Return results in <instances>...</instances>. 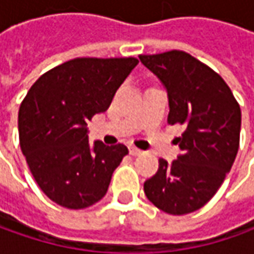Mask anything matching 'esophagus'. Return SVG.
<instances>
[{"label": "esophagus", "instance_id": "obj_1", "mask_svg": "<svg viewBox=\"0 0 254 254\" xmlns=\"http://www.w3.org/2000/svg\"><path fill=\"white\" fill-rule=\"evenodd\" d=\"M141 152V150H138V148H135V147H130V154L134 155V157H135V155H140Z\"/></svg>", "mask_w": 254, "mask_h": 254}]
</instances>
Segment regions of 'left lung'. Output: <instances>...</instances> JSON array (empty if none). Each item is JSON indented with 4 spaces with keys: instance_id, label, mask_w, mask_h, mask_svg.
<instances>
[{
    "instance_id": "1",
    "label": "left lung",
    "mask_w": 254,
    "mask_h": 254,
    "mask_svg": "<svg viewBox=\"0 0 254 254\" xmlns=\"http://www.w3.org/2000/svg\"><path fill=\"white\" fill-rule=\"evenodd\" d=\"M168 94L170 124L185 131L175 138L181 155L160 160L157 174L144 182L150 202L170 215L200 209L219 190L239 150V103L209 66L182 51L140 55Z\"/></svg>"
}]
</instances>
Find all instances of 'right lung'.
I'll return each mask as SVG.
<instances>
[{"mask_svg": "<svg viewBox=\"0 0 254 254\" xmlns=\"http://www.w3.org/2000/svg\"><path fill=\"white\" fill-rule=\"evenodd\" d=\"M135 58H76L44 73L21 103L18 131L36 184L55 203L83 209L109 190L126 145L89 142L87 120L106 112Z\"/></svg>", "mask_w": 254, "mask_h": 254, "instance_id": "1", "label": "right lung"}]
</instances>
